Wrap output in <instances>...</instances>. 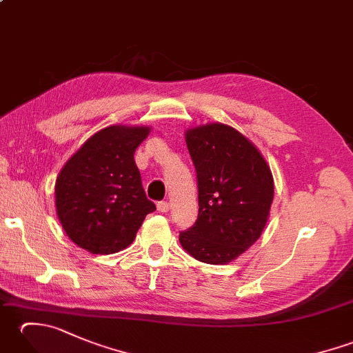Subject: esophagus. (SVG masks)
I'll return each mask as SVG.
<instances>
[{
    "label": "esophagus",
    "mask_w": 353,
    "mask_h": 353,
    "mask_svg": "<svg viewBox=\"0 0 353 353\" xmlns=\"http://www.w3.org/2000/svg\"><path fill=\"white\" fill-rule=\"evenodd\" d=\"M168 209H170L168 201H159V203H157V211L159 212H167Z\"/></svg>",
    "instance_id": "obj_1"
}]
</instances>
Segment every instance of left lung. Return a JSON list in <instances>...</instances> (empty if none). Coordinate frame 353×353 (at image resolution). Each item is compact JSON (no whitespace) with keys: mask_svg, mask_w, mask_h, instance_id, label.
I'll list each match as a JSON object with an SVG mask.
<instances>
[{"mask_svg":"<svg viewBox=\"0 0 353 353\" xmlns=\"http://www.w3.org/2000/svg\"><path fill=\"white\" fill-rule=\"evenodd\" d=\"M185 138L197 172L199 216L179 241L201 262L229 264L265 228L274 196L272 171L259 150L230 125L192 127Z\"/></svg>","mask_w":353,"mask_h":353,"instance_id":"obj_1","label":"left lung"}]
</instances>
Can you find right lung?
I'll list each match as a JSON object with an SVG mask.
<instances>
[{
	"label": "right lung",
	"instance_id": "right-lung-1",
	"mask_svg": "<svg viewBox=\"0 0 353 353\" xmlns=\"http://www.w3.org/2000/svg\"><path fill=\"white\" fill-rule=\"evenodd\" d=\"M150 127L110 125L92 134L56 181V212L66 235L94 254L133 243L145 215L156 211L142 188L134 152Z\"/></svg>",
	"mask_w": 353,
	"mask_h": 353
}]
</instances>
